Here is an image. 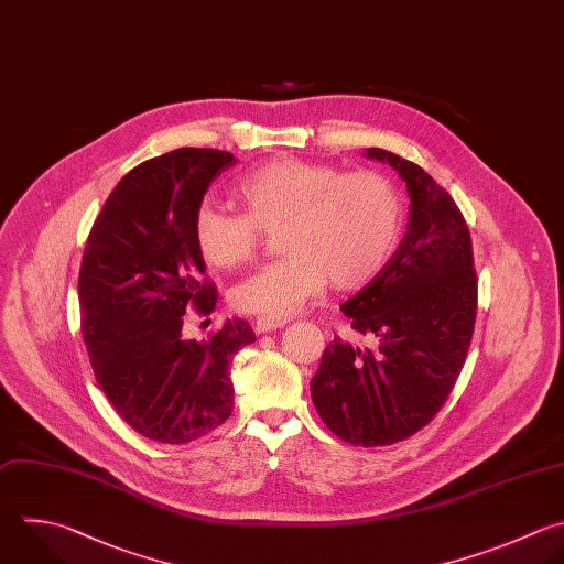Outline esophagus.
<instances>
[{"label":"esophagus","instance_id":"34e87169","mask_svg":"<svg viewBox=\"0 0 564 564\" xmlns=\"http://www.w3.org/2000/svg\"><path fill=\"white\" fill-rule=\"evenodd\" d=\"M289 324V319L284 317H258L256 322H253V330L256 333H271V330H278V328H282V326H286Z\"/></svg>","mask_w":564,"mask_h":564}]
</instances>
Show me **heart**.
Listing matches in <instances>:
<instances>
[{"label": "heart", "mask_w": 564, "mask_h": 564, "mask_svg": "<svg viewBox=\"0 0 564 564\" xmlns=\"http://www.w3.org/2000/svg\"><path fill=\"white\" fill-rule=\"evenodd\" d=\"M234 198L242 214L198 207L194 245L216 269L256 258L262 231L278 229L280 260L245 278L231 293L242 313L289 317L317 297L326 282L339 291L368 284L394 253L403 227V200L381 172L344 174L326 163L293 156L249 170Z\"/></svg>", "instance_id": "obj_1"}]
</instances>
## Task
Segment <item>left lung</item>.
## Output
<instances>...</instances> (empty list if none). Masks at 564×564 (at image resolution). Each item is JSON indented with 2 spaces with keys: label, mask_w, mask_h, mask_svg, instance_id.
Listing matches in <instances>:
<instances>
[{
  "label": "left lung",
  "mask_w": 564,
  "mask_h": 564,
  "mask_svg": "<svg viewBox=\"0 0 564 564\" xmlns=\"http://www.w3.org/2000/svg\"><path fill=\"white\" fill-rule=\"evenodd\" d=\"M410 194L408 231L386 267L339 308L379 350L339 337L311 379L313 405L346 443L392 445L425 427L447 401L465 364L478 282L467 223L452 196L416 163L370 148Z\"/></svg>",
  "instance_id": "obj_1"
}]
</instances>
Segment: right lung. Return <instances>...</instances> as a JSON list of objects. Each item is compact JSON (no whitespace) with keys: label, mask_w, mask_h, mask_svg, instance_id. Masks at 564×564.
Instances as JSON below:
<instances>
[{"label":"right lung","mask_w":564,"mask_h":564,"mask_svg":"<svg viewBox=\"0 0 564 564\" xmlns=\"http://www.w3.org/2000/svg\"><path fill=\"white\" fill-rule=\"evenodd\" d=\"M236 163L181 148L128 172L99 212L82 260V333L95 377L119 416L170 445L207 436L234 412L229 366L256 341L245 319L183 339L185 311L209 315L218 291L194 245V214Z\"/></svg>","instance_id":"add662e5"}]
</instances>
